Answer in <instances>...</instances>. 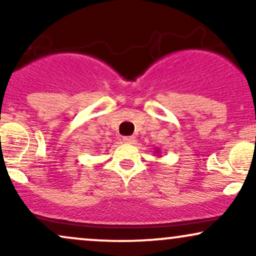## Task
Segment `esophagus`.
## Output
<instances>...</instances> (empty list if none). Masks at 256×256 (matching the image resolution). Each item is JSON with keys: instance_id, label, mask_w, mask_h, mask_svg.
Here are the masks:
<instances>
[{"instance_id": "1", "label": "esophagus", "mask_w": 256, "mask_h": 256, "mask_svg": "<svg viewBox=\"0 0 256 256\" xmlns=\"http://www.w3.org/2000/svg\"><path fill=\"white\" fill-rule=\"evenodd\" d=\"M122 140H124L125 143H128V144H132V143L136 140V138H134V136H126V137L122 138Z\"/></svg>"}]
</instances>
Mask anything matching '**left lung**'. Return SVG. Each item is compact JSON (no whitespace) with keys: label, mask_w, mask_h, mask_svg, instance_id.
I'll return each mask as SVG.
<instances>
[{"label":"left lung","mask_w":256,"mask_h":256,"mask_svg":"<svg viewBox=\"0 0 256 256\" xmlns=\"http://www.w3.org/2000/svg\"><path fill=\"white\" fill-rule=\"evenodd\" d=\"M155 152H156V154H160V150H155Z\"/></svg>","instance_id":"1"}]
</instances>
